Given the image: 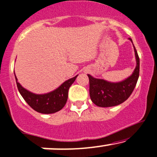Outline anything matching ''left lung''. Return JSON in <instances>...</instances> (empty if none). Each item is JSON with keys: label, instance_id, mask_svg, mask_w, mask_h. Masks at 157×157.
<instances>
[{"label": "left lung", "instance_id": "1", "mask_svg": "<svg viewBox=\"0 0 157 157\" xmlns=\"http://www.w3.org/2000/svg\"><path fill=\"white\" fill-rule=\"evenodd\" d=\"M132 42V39L129 38ZM134 47V45H133ZM136 66L131 76L118 82H111L102 79L94 78L88 75L89 79V94L91 100L100 107H110L124 102L135 89L139 76V57L134 47Z\"/></svg>", "mask_w": 157, "mask_h": 157}]
</instances>
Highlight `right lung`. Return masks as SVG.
Masks as SVG:
<instances>
[{
    "instance_id": "add662e5",
    "label": "right lung",
    "mask_w": 157,
    "mask_h": 157,
    "mask_svg": "<svg viewBox=\"0 0 157 157\" xmlns=\"http://www.w3.org/2000/svg\"><path fill=\"white\" fill-rule=\"evenodd\" d=\"M77 76L66 80L53 92L44 94H33L27 91L17 81L16 76L15 75V77L18 91L29 106L38 113L51 114L59 111L64 107L68 100V89Z\"/></svg>"
}]
</instances>
